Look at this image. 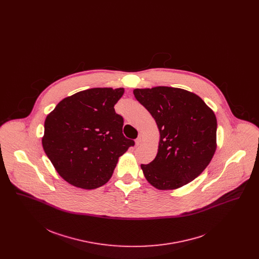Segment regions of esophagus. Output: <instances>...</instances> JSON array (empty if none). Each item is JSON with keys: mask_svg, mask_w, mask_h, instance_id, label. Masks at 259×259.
Returning a JSON list of instances; mask_svg holds the SVG:
<instances>
[{"mask_svg": "<svg viewBox=\"0 0 259 259\" xmlns=\"http://www.w3.org/2000/svg\"><path fill=\"white\" fill-rule=\"evenodd\" d=\"M144 142H145V138H144V135L141 134V135L137 138V140H136V145H137V146H141Z\"/></svg>", "mask_w": 259, "mask_h": 259, "instance_id": "1", "label": "esophagus"}]
</instances>
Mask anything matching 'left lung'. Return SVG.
<instances>
[{
	"mask_svg": "<svg viewBox=\"0 0 259 259\" xmlns=\"http://www.w3.org/2000/svg\"><path fill=\"white\" fill-rule=\"evenodd\" d=\"M133 93L160 133L156 157L141 165L147 181L160 190L192 182L207 168L217 149L214 112L198 95L181 88H137Z\"/></svg>",
	"mask_w": 259,
	"mask_h": 259,
	"instance_id": "1",
	"label": "left lung"
}]
</instances>
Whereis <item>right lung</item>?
Here are the masks:
<instances>
[{"label":"right lung","mask_w":259,"mask_h":259,"mask_svg":"<svg viewBox=\"0 0 259 259\" xmlns=\"http://www.w3.org/2000/svg\"><path fill=\"white\" fill-rule=\"evenodd\" d=\"M124 88H91L63 99L47 116L42 148L62 178L83 189L107 184L118 158L134 146L114 111Z\"/></svg>","instance_id":"right-lung-1"}]
</instances>
